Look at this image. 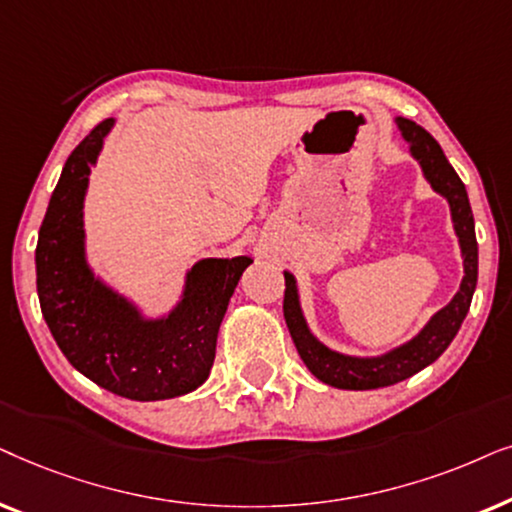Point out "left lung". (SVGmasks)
Listing matches in <instances>:
<instances>
[{
    "instance_id": "8db88e82",
    "label": "left lung",
    "mask_w": 512,
    "mask_h": 512,
    "mask_svg": "<svg viewBox=\"0 0 512 512\" xmlns=\"http://www.w3.org/2000/svg\"><path fill=\"white\" fill-rule=\"evenodd\" d=\"M395 124L400 128V135L410 145V152L419 161L424 177L431 182L435 192L442 194L452 210L454 231L459 236L461 257H463V281L459 292L452 297L445 309H440L435 316L428 320L424 330L410 342L398 346V349L384 353V356L374 358H358L344 356L327 349L311 335L309 325H306L302 306H299L297 281L290 271H285V297H283V316L288 323L292 342L297 346L299 358L309 367L316 379L327 386L346 388V391H370V388H381L398 384L412 374H417L435 363L452 339L459 332V327L470 309V299H473L475 285H478V241H475V222L473 210H470L466 187H463L461 177L456 170L449 166L447 156L435 138L424 131L419 124L410 119L398 117Z\"/></svg>"
}]
</instances>
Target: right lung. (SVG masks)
<instances>
[{
    "mask_svg": "<svg viewBox=\"0 0 512 512\" xmlns=\"http://www.w3.org/2000/svg\"><path fill=\"white\" fill-rule=\"evenodd\" d=\"M100 121L67 156L37 241V295L53 339L95 384L128 400H166L199 388L215 360L217 332L250 257H208L187 271L168 316L138 306L93 276L84 245V196L91 166L112 131Z\"/></svg>",
    "mask_w": 512,
    "mask_h": 512,
    "instance_id": "obj_1",
    "label": "right lung"
}]
</instances>
